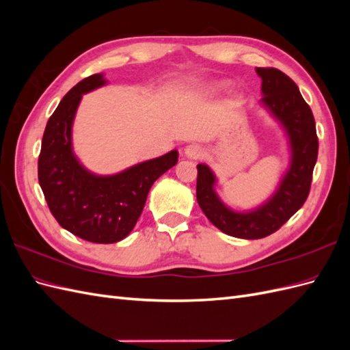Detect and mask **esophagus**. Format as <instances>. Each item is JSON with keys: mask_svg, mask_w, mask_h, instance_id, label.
Listing matches in <instances>:
<instances>
[{"mask_svg": "<svg viewBox=\"0 0 350 350\" xmlns=\"http://www.w3.org/2000/svg\"><path fill=\"white\" fill-rule=\"evenodd\" d=\"M185 156L189 159H201L206 156V150L203 146H200L197 143H191L185 147Z\"/></svg>", "mask_w": 350, "mask_h": 350, "instance_id": "esophagus-1", "label": "esophagus"}]
</instances>
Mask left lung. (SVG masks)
<instances>
[{
    "mask_svg": "<svg viewBox=\"0 0 350 350\" xmlns=\"http://www.w3.org/2000/svg\"><path fill=\"white\" fill-rule=\"evenodd\" d=\"M262 103L283 124L292 147V163L280 187L266 204L248 213H237L217 198L215 175L197 165V201L207 219L221 232L243 239H260L280 229L308 198L312 171L319 156L314 115L295 81L278 68L258 67Z\"/></svg>",
    "mask_w": 350,
    "mask_h": 350,
    "instance_id": "left-lung-1",
    "label": "left lung"
}]
</instances>
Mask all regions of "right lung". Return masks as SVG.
Returning <instances> with one entry per match:
<instances>
[{"mask_svg":"<svg viewBox=\"0 0 350 350\" xmlns=\"http://www.w3.org/2000/svg\"><path fill=\"white\" fill-rule=\"evenodd\" d=\"M105 84L102 74L79 81L48 120L38 161L39 185L58 224L84 241L113 243L130 234L156 179L176 165L178 152L112 176L84 169L71 150V124L81 94Z\"/></svg>","mask_w":350,"mask_h":350,"instance_id":"obj_1","label":"right lung"}]
</instances>
